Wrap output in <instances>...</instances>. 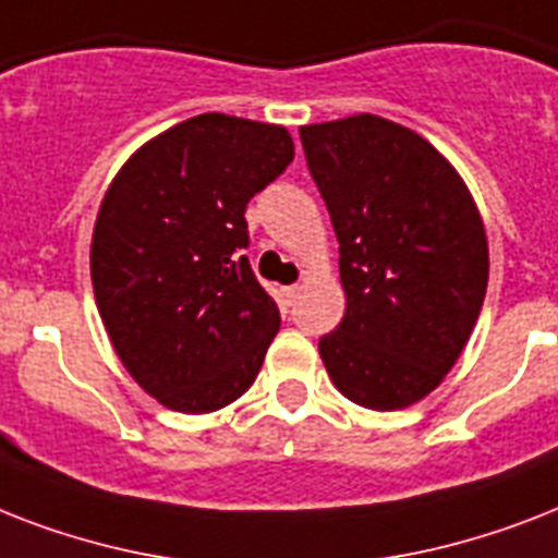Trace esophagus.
Returning <instances> with one entry per match:
<instances>
[{
  "mask_svg": "<svg viewBox=\"0 0 558 558\" xmlns=\"http://www.w3.org/2000/svg\"><path fill=\"white\" fill-rule=\"evenodd\" d=\"M298 292H301V287H298V283H295V287L283 289V298H287V304H292V301H295Z\"/></svg>",
  "mask_w": 558,
  "mask_h": 558,
  "instance_id": "esophagus-1",
  "label": "esophagus"
}]
</instances>
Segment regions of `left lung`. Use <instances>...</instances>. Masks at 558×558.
Segmentation results:
<instances>
[{"label": "left lung", "mask_w": 558, "mask_h": 558, "mask_svg": "<svg viewBox=\"0 0 558 558\" xmlns=\"http://www.w3.org/2000/svg\"><path fill=\"white\" fill-rule=\"evenodd\" d=\"M339 236L344 318L318 341L332 385L362 408L425 399L475 330L489 243L472 193L432 142L388 118L301 126Z\"/></svg>", "instance_id": "left-lung-1"}]
</instances>
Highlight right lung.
Segmentation results:
<instances>
[{
	"instance_id": "1",
	"label": "right lung",
	"mask_w": 558,
	"mask_h": 558,
	"mask_svg": "<svg viewBox=\"0 0 558 558\" xmlns=\"http://www.w3.org/2000/svg\"><path fill=\"white\" fill-rule=\"evenodd\" d=\"M295 156L287 126L205 112L144 142L100 199L92 289L121 365L161 405L210 414L252 388L278 304L240 248L245 205Z\"/></svg>"
}]
</instances>
